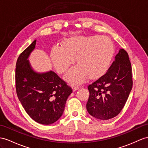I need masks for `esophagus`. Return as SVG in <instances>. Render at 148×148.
I'll use <instances>...</instances> for the list:
<instances>
[{
    "label": "esophagus",
    "instance_id": "obj_1",
    "mask_svg": "<svg viewBox=\"0 0 148 148\" xmlns=\"http://www.w3.org/2000/svg\"><path fill=\"white\" fill-rule=\"evenodd\" d=\"M79 88H80V87H79L78 86H73V87H72V88H73V92L77 90L78 89H79Z\"/></svg>",
    "mask_w": 148,
    "mask_h": 148
}]
</instances>
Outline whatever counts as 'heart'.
Segmentation results:
<instances>
[{
	"label": "heart",
	"instance_id": "1",
	"mask_svg": "<svg viewBox=\"0 0 148 148\" xmlns=\"http://www.w3.org/2000/svg\"><path fill=\"white\" fill-rule=\"evenodd\" d=\"M63 46H55L51 57L56 70L65 72L75 62L77 66L72 68L64 78L71 84H79L86 77L95 80L105 74L110 66L114 55V46L106 36H78L66 39Z\"/></svg>",
	"mask_w": 148,
	"mask_h": 148
}]
</instances>
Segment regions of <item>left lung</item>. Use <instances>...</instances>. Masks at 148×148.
<instances>
[{
    "instance_id": "left-lung-1",
    "label": "left lung",
    "mask_w": 148,
    "mask_h": 148,
    "mask_svg": "<svg viewBox=\"0 0 148 148\" xmlns=\"http://www.w3.org/2000/svg\"><path fill=\"white\" fill-rule=\"evenodd\" d=\"M132 87L130 60L127 51L120 49L106 73L88 86L86 110L100 120L116 117L124 107Z\"/></svg>"
}]
</instances>
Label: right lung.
Instances as JSON below:
<instances>
[{
	"instance_id": "obj_1",
	"label": "right lung",
	"mask_w": 148,
	"mask_h": 148,
	"mask_svg": "<svg viewBox=\"0 0 148 148\" xmlns=\"http://www.w3.org/2000/svg\"><path fill=\"white\" fill-rule=\"evenodd\" d=\"M36 42L34 40L18 57L16 93L29 116L39 124L48 125L62 116L66 100L73 90L55 72L38 73L32 70L27 58Z\"/></svg>"
}]
</instances>
